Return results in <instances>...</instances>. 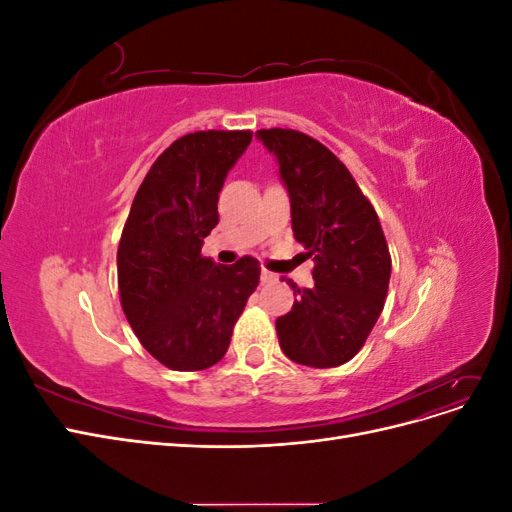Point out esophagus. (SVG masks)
<instances>
[{
  "instance_id": "34e87169",
  "label": "esophagus",
  "mask_w": 512,
  "mask_h": 512,
  "mask_svg": "<svg viewBox=\"0 0 512 512\" xmlns=\"http://www.w3.org/2000/svg\"><path fill=\"white\" fill-rule=\"evenodd\" d=\"M260 280L265 282V284H269V282H275V280H277V275H275V273H271V271H267V269H262V273H260Z\"/></svg>"
}]
</instances>
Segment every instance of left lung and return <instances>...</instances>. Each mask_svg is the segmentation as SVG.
I'll return each instance as SVG.
<instances>
[{"label": "left lung", "mask_w": 512, "mask_h": 512, "mask_svg": "<svg viewBox=\"0 0 512 512\" xmlns=\"http://www.w3.org/2000/svg\"><path fill=\"white\" fill-rule=\"evenodd\" d=\"M256 134L280 162L292 232L314 260V288L288 282L297 299L275 320L280 346L307 367L344 365L363 348L389 290L391 254L378 213L316 138L290 128Z\"/></svg>", "instance_id": "obj_1"}]
</instances>
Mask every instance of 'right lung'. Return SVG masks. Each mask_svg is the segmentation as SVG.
I'll return each mask as SVG.
<instances>
[{
  "label": "right lung",
  "instance_id": "add662e5",
  "mask_svg": "<svg viewBox=\"0 0 512 512\" xmlns=\"http://www.w3.org/2000/svg\"><path fill=\"white\" fill-rule=\"evenodd\" d=\"M250 130L185 134L164 149L138 188L117 247L119 301L138 342L175 371L222 361L260 280L252 256L224 267L200 254L218 224L228 170Z\"/></svg>",
  "mask_w": 512,
  "mask_h": 512
}]
</instances>
